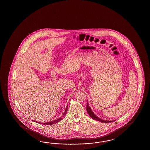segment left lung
<instances>
[{"label": "left lung", "mask_w": 150, "mask_h": 150, "mask_svg": "<svg viewBox=\"0 0 150 150\" xmlns=\"http://www.w3.org/2000/svg\"><path fill=\"white\" fill-rule=\"evenodd\" d=\"M86 110L87 112L88 113L89 115H90V117L91 118H93V120H96L97 121H99L100 122H102V123H109V122H112L114 120H103L102 119H100L99 117H98L96 114L93 113V112L92 111L90 107L88 102H87L86 103Z\"/></svg>", "instance_id": "left-lung-1"}]
</instances>
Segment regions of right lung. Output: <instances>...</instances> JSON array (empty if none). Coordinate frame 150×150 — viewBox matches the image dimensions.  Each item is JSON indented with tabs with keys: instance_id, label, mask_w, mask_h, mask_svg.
<instances>
[{
	"instance_id": "1",
	"label": "right lung",
	"mask_w": 150,
	"mask_h": 150,
	"mask_svg": "<svg viewBox=\"0 0 150 150\" xmlns=\"http://www.w3.org/2000/svg\"><path fill=\"white\" fill-rule=\"evenodd\" d=\"M67 107H66V110H65V112L64 113V114H62V117H64V116H65V115L66 114V112H67ZM62 120V117H60L59 118H58V119H57V120H52V121H51V122H47V123H42L43 125H54V123H58L59 122H60L61 121V120ZM33 122H35V120H32ZM37 123H38V122H37Z\"/></svg>"
}]
</instances>
